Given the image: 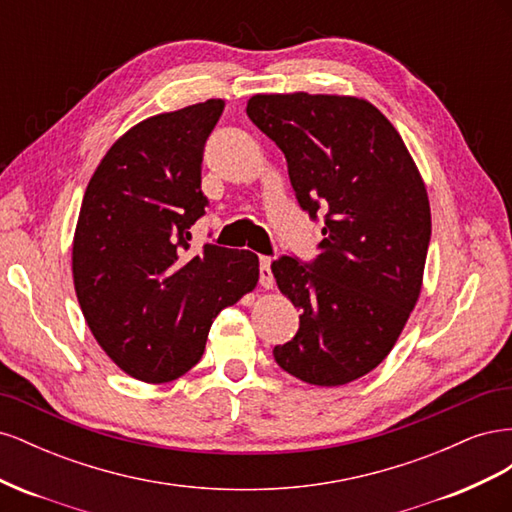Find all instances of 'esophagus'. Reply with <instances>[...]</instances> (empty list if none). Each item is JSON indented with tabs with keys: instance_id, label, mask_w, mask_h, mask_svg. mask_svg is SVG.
<instances>
[{
	"instance_id": "obj_1",
	"label": "esophagus",
	"mask_w": 512,
	"mask_h": 512,
	"mask_svg": "<svg viewBox=\"0 0 512 512\" xmlns=\"http://www.w3.org/2000/svg\"><path fill=\"white\" fill-rule=\"evenodd\" d=\"M275 277L271 273V258L260 256V286L262 288H273Z\"/></svg>"
}]
</instances>
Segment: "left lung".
<instances>
[{"label":"left lung","instance_id":"8db88e82","mask_svg":"<svg viewBox=\"0 0 512 512\" xmlns=\"http://www.w3.org/2000/svg\"><path fill=\"white\" fill-rule=\"evenodd\" d=\"M247 117L282 149L303 211L324 215L312 262L273 260L277 288L301 309L277 365L316 386L378 367L421 294L429 198L399 132L363 98L258 94Z\"/></svg>","mask_w":512,"mask_h":512}]
</instances>
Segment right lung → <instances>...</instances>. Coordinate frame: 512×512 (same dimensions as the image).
<instances>
[{"mask_svg":"<svg viewBox=\"0 0 512 512\" xmlns=\"http://www.w3.org/2000/svg\"><path fill=\"white\" fill-rule=\"evenodd\" d=\"M224 100L136 123L106 151L83 196L72 245L74 290L102 350L136 380L190 371L211 324L258 284V256L207 243L190 256L209 205L200 164Z\"/></svg>","mask_w":512,"mask_h":512,"instance_id":"1","label":"right lung"}]
</instances>
